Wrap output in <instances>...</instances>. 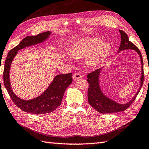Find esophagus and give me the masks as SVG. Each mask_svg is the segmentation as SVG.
Here are the masks:
<instances>
[{"label":"esophagus","mask_w":149,"mask_h":149,"mask_svg":"<svg viewBox=\"0 0 149 149\" xmlns=\"http://www.w3.org/2000/svg\"><path fill=\"white\" fill-rule=\"evenodd\" d=\"M82 76L81 75V74L79 73V72H77V73H75L73 75V79L74 80H77L79 79L82 78Z\"/></svg>","instance_id":"obj_1"}]
</instances>
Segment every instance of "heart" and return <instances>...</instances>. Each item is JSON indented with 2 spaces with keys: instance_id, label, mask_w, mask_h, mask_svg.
<instances>
[{
  "instance_id": "b5f03b06",
  "label": "heart",
  "mask_w": 149,
  "mask_h": 149,
  "mask_svg": "<svg viewBox=\"0 0 149 149\" xmlns=\"http://www.w3.org/2000/svg\"><path fill=\"white\" fill-rule=\"evenodd\" d=\"M110 50L107 42H102L98 37H86L72 45L69 49L71 56L75 58L88 57L91 67H95L107 57Z\"/></svg>"
}]
</instances>
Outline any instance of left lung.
<instances>
[{"label":"left lung","mask_w":149,"mask_h":149,"mask_svg":"<svg viewBox=\"0 0 149 149\" xmlns=\"http://www.w3.org/2000/svg\"><path fill=\"white\" fill-rule=\"evenodd\" d=\"M121 37V42L118 52L120 51L126 49H132L135 50L139 55L141 60L142 64V75L141 77V86H140L139 91L136 93V94L129 102L125 104H120L106 97L102 92L99 86V75L102 70V68L97 69L87 75V82L88 83V102L93 109H95L100 113H110L124 111L127 108H129L131 104L134 102V101L137 97V95L139 93L142 87L144 80L143 74V62L142 54L141 51L135 46L132 42L129 40V37L123 31L119 30Z\"/></svg>","instance_id":"left-lung-1"}]
</instances>
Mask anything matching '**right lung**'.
<instances>
[{"label":"right lung","mask_w":149,"mask_h":149,"mask_svg":"<svg viewBox=\"0 0 149 149\" xmlns=\"http://www.w3.org/2000/svg\"><path fill=\"white\" fill-rule=\"evenodd\" d=\"M50 33L51 32L48 31L39 33L37 36H27L24 38L18 45L8 52L5 61L3 75L4 86L13 102L25 112L38 115L46 114L54 111L61 105L66 88L72 82V73L56 75L52 83L42 95L29 100L19 98L12 90L9 79V72L12 60L17 54V51L26 47L41 43L47 39Z\"/></svg>","instance_id":"right-lung-1"}]
</instances>
